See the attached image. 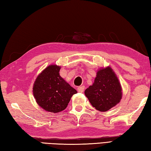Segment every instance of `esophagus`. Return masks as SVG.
<instances>
[{"label": "esophagus", "instance_id": "1", "mask_svg": "<svg viewBox=\"0 0 151 151\" xmlns=\"http://www.w3.org/2000/svg\"><path fill=\"white\" fill-rule=\"evenodd\" d=\"M85 90V86H78L77 88V91L79 93H83V92Z\"/></svg>", "mask_w": 151, "mask_h": 151}]
</instances>
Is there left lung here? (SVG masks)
Returning <instances> with one entry per match:
<instances>
[{"label": "left lung", "mask_w": 151, "mask_h": 151, "mask_svg": "<svg viewBox=\"0 0 151 151\" xmlns=\"http://www.w3.org/2000/svg\"><path fill=\"white\" fill-rule=\"evenodd\" d=\"M85 94L96 110L107 111L121 101V85L116 74L107 66L98 70L94 83L86 89Z\"/></svg>", "instance_id": "obj_1"}]
</instances>
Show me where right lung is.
<instances>
[{
    "mask_svg": "<svg viewBox=\"0 0 151 151\" xmlns=\"http://www.w3.org/2000/svg\"><path fill=\"white\" fill-rule=\"evenodd\" d=\"M60 66H48L37 76L33 85V94L37 104L50 112L65 110L73 94L75 88L59 75Z\"/></svg>",
    "mask_w": 151,
    "mask_h": 151,
    "instance_id": "right-lung-1",
    "label": "right lung"
}]
</instances>
